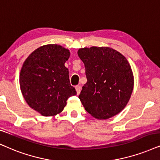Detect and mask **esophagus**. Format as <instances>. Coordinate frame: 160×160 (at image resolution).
Wrapping results in <instances>:
<instances>
[{"label":"esophagus","mask_w":160,"mask_h":160,"mask_svg":"<svg viewBox=\"0 0 160 160\" xmlns=\"http://www.w3.org/2000/svg\"><path fill=\"white\" fill-rule=\"evenodd\" d=\"M76 92H77V95H79L80 94V92H81V90H82V88H81L80 86H76Z\"/></svg>","instance_id":"obj_1"}]
</instances>
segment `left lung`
I'll return each instance as SVG.
<instances>
[{"label":"left lung","instance_id":"1","mask_svg":"<svg viewBox=\"0 0 160 160\" xmlns=\"http://www.w3.org/2000/svg\"><path fill=\"white\" fill-rule=\"evenodd\" d=\"M78 56L88 79L78 96L85 110L98 120L121 112L134 88L133 72L126 58L109 47L80 48Z\"/></svg>","mask_w":160,"mask_h":160}]
</instances>
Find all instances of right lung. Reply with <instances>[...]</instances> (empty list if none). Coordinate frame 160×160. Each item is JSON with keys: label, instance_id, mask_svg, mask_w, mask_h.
I'll use <instances>...</instances> for the list:
<instances>
[{"label": "right lung", "instance_id": "obj_1", "mask_svg": "<svg viewBox=\"0 0 160 160\" xmlns=\"http://www.w3.org/2000/svg\"><path fill=\"white\" fill-rule=\"evenodd\" d=\"M70 51L57 44L38 48L27 57L20 72V87L28 105L45 117L62 112L76 91L65 66Z\"/></svg>", "mask_w": 160, "mask_h": 160}]
</instances>
